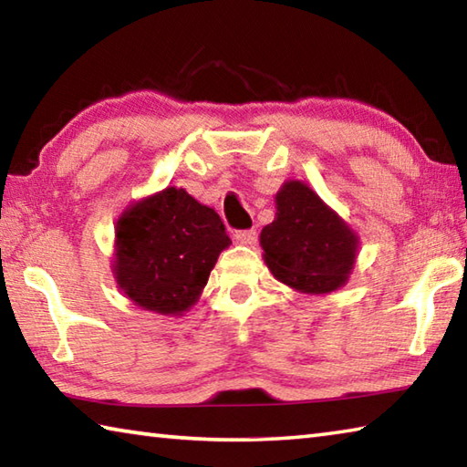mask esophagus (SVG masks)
<instances>
[{
	"label": "esophagus",
	"mask_w": 467,
	"mask_h": 467,
	"mask_svg": "<svg viewBox=\"0 0 467 467\" xmlns=\"http://www.w3.org/2000/svg\"><path fill=\"white\" fill-rule=\"evenodd\" d=\"M234 241L241 244H255L257 243V231H239L234 234Z\"/></svg>",
	"instance_id": "1"
}]
</instances>
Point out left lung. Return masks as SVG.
I'll return each mask as SVG.
<instances>
[{
    "instance_id": "left-lung-1",
    "label": "left lung",
    "mask_w": 467,
    "mask_h": 467,
    "mask_svg": "<svg viewBox=\"0 0 467 467\" xmlns=\"http://www.w3.org/2000/svg\"><path fill=\"white\" fill-rule=\"evenodd\" d=\"M271 274L300 294H330L355 267L359 236L304 182H285L275 193V218L259 234Z\"/></svg>"
}]
</instances>
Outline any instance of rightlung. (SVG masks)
Here are the masks:
<instances>
[{"label": "right lung", "mask_w": 467, "mask_h": 467, "mask_svg": "<svg viewBox=\"0 0 467 467\" xmlns=\"http://www.w3.org/2000/svg\"><path fill=\"white\" fill-rule=\"evenodd\" d=\"M228 244L214 208L169 185L132 202L118 216L112 274L139 308L182 317L200 300Z\"/></svg>", "instance_id": "add662e5"}]
</instances>
